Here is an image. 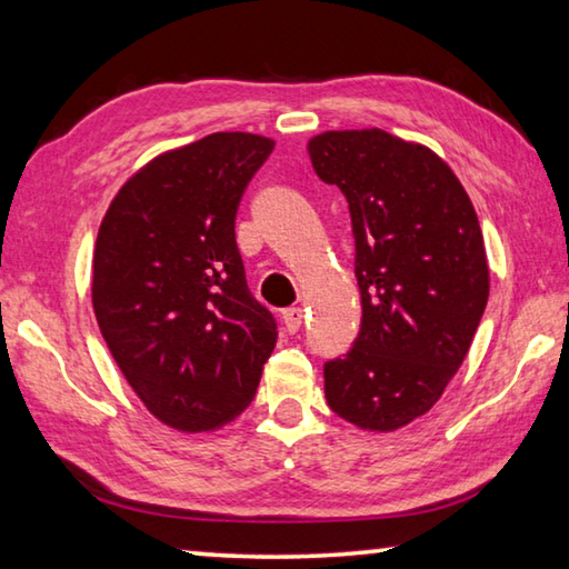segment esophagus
<instances>
[{
	"label": "esophagus",
	"mask_w": 569,
	"mask_h": 569,
	"mask_svg": "<svg viewBox=\"0 0 569 569\" xmlns=\"http://www.w3.org/2000/svg\"><path fill=\"white\" fill-rule=\"evenodd\" d=\"M281 319H283V326L288 333H298V329H301V323H303V311L301 308H286Z\"/></svg>",
	"instance_id": "esophagus-1"
}]
</instances>
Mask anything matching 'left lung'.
<instances>
[{
  "instance_id": "8db88e82",
  "label": "left lung",
  "mask_w": 569,
  "mask_h": 569,
  "mask_svg": "<svg viewBox=\"0 0 569 569\" xmlns=\"http://www.w3.org/2000/svg\"><path fill=\"white\" fill-rule=\"evenodd\" d=\"M311 166L349 203L361 331L323 366L326 401L353 427L397 431L455 379L489 298L475 206L435 150L379 128L308 140Z\"/></svg>"
}]
</instances>
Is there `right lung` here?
Returning a JSON list of instances; mask_svg holds the SVG:
<instances>
[{
    "label": "right lung",
    "mask_w": 569,
    "mask_h": 569,
    "mask_svg": "<svg viewBox=\"0 0 569 569\" xmlns=\"http://www.w3.org/2000/svg\"><path fill=\"white\" fill-rule=\"evenodd\" d=\"M271 138L213 132L124 182L92 256V308L146 409L182 435L216 431L256 397L276 321L248 291L236 246L243 190Z\"/></svg>",
    "instance_id": "add662e5"
}]
</instances>
